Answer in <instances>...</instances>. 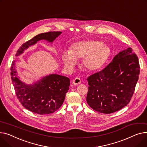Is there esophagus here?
Here are the masks:
<instances>
[{
	"instance_id": "34e87169",
	"label": "esophagus",
	"mask_w": 147,
	"mask_h": 147,
	"mask_svg": "<svg viewBox=\"0 0 147 147\" xmlns=\"http://www.w3.org/2000/svg\"><path fill=\"white\" fill-rule=\"evenodd\" d=\"M81 81L79 78H76L74 79L72 81V84L74 85H79L80 84H81Z\"/></svg>"
}]
</instances>
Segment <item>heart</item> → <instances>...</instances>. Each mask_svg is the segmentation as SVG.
Segmentation results:
<instances>
[{
	"label": "heart",
	"instance_id": "1",
	"mask_svg": "<svg viewBox=\"0 0 147 147\" xmlns=\"http://www.w3.org/2000/svg\"><path fill=\"white\" fill-rule=\"evenodd\" d=\"M110 55V49L100 41L88 40L75 42L69 51H63L61 58L64 66L73 68L78 59L82 58V66L88 72L97 71L105 65Z\"/></svg>",
	"mask_w": 147,
	"mask_h": 147
}]
</instances>
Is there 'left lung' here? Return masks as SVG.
I'll return each instance as SVG.
<instances>
[{
	"label": "left lung",
	"instance_id": "8db88e82",
	"mask_svg": "<svg viewBox=\"0 0 147 147\" xmlns=\"http://www.w3.org/2000/svg\"><path fill=\"white\" fill-rule=\"evenodd\" d=\"M140 69L138 58L131 47L120 51L105 68L88 77V105L105 114L127 106L138 80Z\"/></svg>",
	"mask_w": 147,
	"mask_h": 147
}]
</instances>
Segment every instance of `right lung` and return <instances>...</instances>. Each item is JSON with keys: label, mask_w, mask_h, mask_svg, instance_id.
I'll return each instance as SVG.
<instances>
[{"label": "right lung", "mask_w": 147, "mask_h": 147, "mask_svg": "<svg viewBox=\"0 0 147 147\" xmlns=\"http://www.w3.org/2000/svg\"><path fill=\"white\" fill-rule=\"evenodd\" d=\"M61 33L60 31H50L40 34L24 43L17 51L16 56L22 54L25 50L41 40L53 42ZM15 64L14 60L11 67V80L16 97L26 109L38 115H47L54 113L61 107L70 85L68 78L51 74L33 84L27 85L20 80Z\"/></svg>", "instance_id": "obj_1"}]
</instances>
